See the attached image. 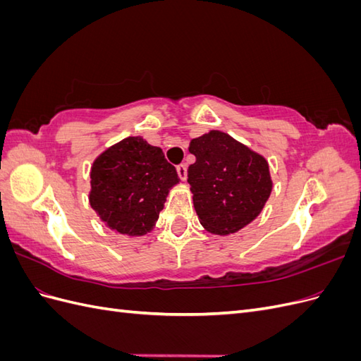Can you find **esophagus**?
<instances>
[{
  "mask_svg": "<svg viewBox=\"0 0 361 361\" xmlns=\"http://www.w3.org/2000/svg\"><path fill=\"white\" fill-rule=\"evenodd\" d=\"M176 171H178V176H179L180 180H187V166H185V164H180V166H178Z\"/></svg>",
  "mask_w": 361,
  "mask_h": 361,
  "instance_id": "esophagus-1",
  "label": "esophagus"
}]
</instances>
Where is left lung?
Returning <instances> with one entry per match:
<instances>
[{"label":"left lung","instance_id":"left-lung-1","mask_svg":"<svg viewBox=\"0 0 361 361\" xmlns=\"http://www.w3.org/2000/svg\"><path fill=\"white\" fill-rule=\"evenodd\" d=\"M188 150L192 202L206 231L228 235L253 221L272 190L265 158L220 130L191 140Z\"/></svg>","mask_w":361,"mask_h":361}]
</instances>
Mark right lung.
Listing matches in <instances>:
<instances>
[{"mask_svg": "<svg viewBox=\"0 0 361 361\" xmlns=\"http://www.w3.org/2000/svg\"><path fill=\"white\" fill-rule=\"evenodd\" d=\"M90 206L113 231L141 236L162 211L178 171L159 147L128 137L96 158L90 171Z\"/></svg>", "mask_w": 361, "mask_h": 361, "instance_id": "add662e5", "label": "right lung"}]
</instances>
